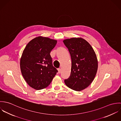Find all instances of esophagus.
I'll return each instance as SVG.
<instances>
[{"instance_id": "34e87169", "label": "esophagus", "mask_w": 121, "mask_h": 121, "mask_svg": "<svg viewBox=\"0 0 121 121\" xmlns=\"http://www.w3.org/2000/svg\"><path fill=\"white\" fill-rule=\"evenodd\" d=\"M58 73H60V72H61V69H58Z\"/></svg>"}]
</instances>
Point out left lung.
Masks as SVG:
<instances>
[{"instance_id": "left-lung-1", "label": "left lung", "mask_w": 121, "mask_h": 121, "mask_svg": "<svg viewBox=\"0 0 121 121\" xmlns=\"http://www.w3.org/2000/svg\"><path fill=\"white\" fill-rule=\"evenodd\" d=\"M69 49L72 66L69 78L65 80L66 85L72 89L81 91L92 82L98 69V60L94 50L82 38H72L63 40Z\"/></svg>"}]
</instances>
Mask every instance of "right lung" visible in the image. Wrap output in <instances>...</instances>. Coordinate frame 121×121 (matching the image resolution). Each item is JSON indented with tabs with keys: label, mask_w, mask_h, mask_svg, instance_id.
I'll list each match as a JSON object with an SVG mask.
<instances>
[{
	"label": "right lung",
	"mask_w": 121,
	"mask_h": 121,
	"mask_svg": "<svg viewBox=\"0 0 121 121\" xmlns=\"http://www.w3.org/2000/svg\"><path fill=\"white\" fill-rule=\"evenodd\" d=\"M57 40L38 36L29 42L23 50L20 67L29 86L40 90L48 86L58 72L52 64L50 54Z\"/></svg>",
	"instance_id": "add662e5"
}]
</instances>
